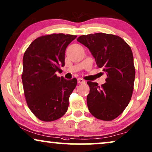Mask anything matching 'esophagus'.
Instances as JSON below:
<instances>
[{"instance_id": "obj_1", "label": "esophagus", "mask_w": 152, "mask_h": 152, "mask_svg": "<svg viewBox=\"0 0 152 152\" xmlns=\"http://www.w3.org/2000/svg\"><path fill=\"white\" fill-rule=\"evenodd\" d=\"M78 83H80V84H84L86 83V81L83 79V78H78Z\"/></svg>"}]
</instances>
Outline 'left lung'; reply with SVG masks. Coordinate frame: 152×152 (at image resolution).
Here are the masks:
<instances>
[{
	"label": "left lung",
	"mask_w": 152,
	"mask_h": 152,
	"mask_svg": "<svg viewBox=\"0 0 152 152\" xmlns=\"http://www.w3.org/2000/svg\"><path fill=\"white\" fill-rule=\"evenodd\" d=\"M77 41L89 48L98 67L107 74L106 83L101 86L87 82L89 111L99 120H114L125 110L133 94L135 70L130 46L119 36L102 32L81 35Z\"/></svg>",
	"instance_id": "left-lung-1"
}]
</instances>
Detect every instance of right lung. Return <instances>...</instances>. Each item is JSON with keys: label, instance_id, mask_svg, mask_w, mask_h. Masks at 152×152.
<instances>
[{"label": "right lung", "instance_id": "add662e5", "mask_svg": "<svg viewBox=\"0 0 152 152\" xmlns=\"http://www.w3.org/2000/svg\"><path fill=\"white\" fill-rule=\"evenodd\" d=\"M77 36L63 33L41 36L24 53L21 75L26 103L31 112L44 122H52L67 111L69 99L77 80L58 77L64 65L67 46Z\"/></svg>", "mask_w": 152, "mask_h": 152}]
</instances>
